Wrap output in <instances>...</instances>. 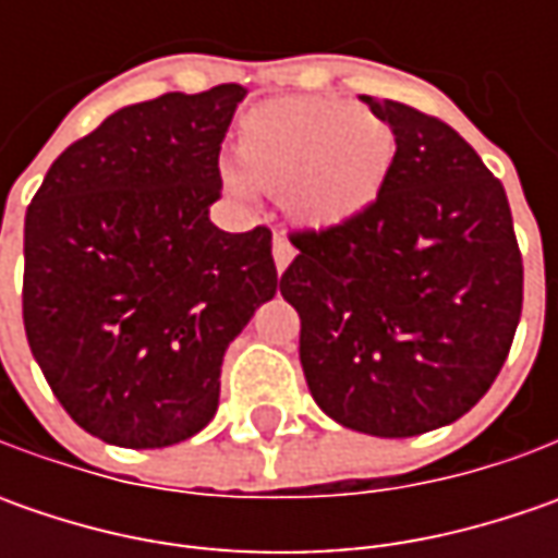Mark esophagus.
Wrapping results in <instances>:
<instances>
[{"mask_svg": "<svg viewBox=\"0 0 558 558\" xmlns=\"http://www.w3.org/2000/svg\"><path fill=\"white\" fill-rule=\"evenodd\" d=\"M291 257H294V247L289 245V239L276 235V239H272V260H276V272H279V276L286 272V267L291 264Z\"/></svg>", "mask_w": 558, "mask_h": 558, "instance_id": "esophagus-1", "label": "esophagus"}]
</instances>
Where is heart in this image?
Returning a JSON list of instances; mask_svg holds the SVG:
<instances>
[{
	"label": "heart",
	"mask_w": 558,
	"mask_h": 558,
	"mask_svg": "<svg viewBox=\"0 0 558 558\" xmlns=\"http://www.w3.org/2000/svg\"><path fill=\"white\" fill-rule=\"evenodd\" d=\"M397 136L388 120L338 98H269L239 120L229 192L282 195L286 214L313 232L354 223L388 183Z\"/></svg>",
	"instance_id": "b5f03b06"
}]
</instances>
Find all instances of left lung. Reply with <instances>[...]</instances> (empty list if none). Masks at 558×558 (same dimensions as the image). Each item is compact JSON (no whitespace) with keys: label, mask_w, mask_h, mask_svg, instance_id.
<instances>
[{"label":"left lung","mask_w":558,"mask_h":558,"mask_svg":"<svg viewBox=\"0 0 558 558\" xmlns=\"http://www.w3.org/2000/svg\"><path fill=\"white\" fill-rule=\"evenodd\" d=\"M397 155L354 223L291 232L282 298L319 410L375 438L465 416L494 385L522 316V254L504 183L444 120L363 96Z\"/></svg>","instance_id":"obj_1"}]
</instances>
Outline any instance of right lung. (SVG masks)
I'll list each match as a JSON object with an SVG mask.
<instances>
[{"label": "right lung", "instance_id": "1", "mask_svg": "<svg viewBox=\"0 0 558 558\" xmlns=\"http://www.w3.org/2000/svg\"><path fill=\"white\" fill-rule=\"evenodd\" d=\"M245 86L126 105L68 145L24 217V329L89 435L170 447L220 403L229 341L282 279L272 232H223L220 145Z\"/></svg>", "mask_w": 558, "mask_h": 558}]
</instances>
